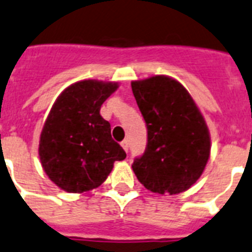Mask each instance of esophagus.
<instances>
[{
    "instance_id": "esophagus-1",
    "label": "esophagus",
    "mask_w": 252,
    "mask_h": 252,
    "mask_svg": "<svg viewBox=\"0 0 252 252\" xmlns=\"http://www.w3.org/2000/svg\"><path fill=\"white\" fill-rule=\"evenodd\" d=\"M120 146H122V147H123V150L126 151H128V148H129V143H128V141H126V139H124L123 142H122V143H120Z\"/></svg>"
}]
</instances>
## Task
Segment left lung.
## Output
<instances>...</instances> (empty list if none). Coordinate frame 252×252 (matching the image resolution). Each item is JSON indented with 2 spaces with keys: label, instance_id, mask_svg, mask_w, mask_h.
Returning a JSON list of instances; mask_svg holds the SVG:
<instances>
[{
  "label": "left lung",
  "instance_id": "left-lung-1",
  "mask_svg": "<svg viewBox=\"0 0 252 252\" xmlns=\"http://www.w3.org/2000/svg\"><path fill=\"white\" fill-rule=\"evenodd\" d=\"M147 124V148L132 168L146 189L179 194L196 183L211 156V134L195 101L175 78L157 74L132 81Z\"/></svg>",
  "mask_w": 252,
  "mask_h": 252
}]
</instances>
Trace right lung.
I'll return each mask as SVG.
<instances>
[{"mask_svg":"<svg viewBox=\"0 0 252 252\" xmlns=\"http://www.w3.org/2000/svg\"><path fill=\"white\" fill-rule=\"evenodd\" d=\"M118 82L82 80L57 97L39 139V158L48 178L64 191L99 188L115 161L126 157L111 138L110 123L100 115Z\"/></svg>","mask_w":252,"mask_h":252,"instance_id":"right-lung-1","label":"right lung"}]
</instances>
